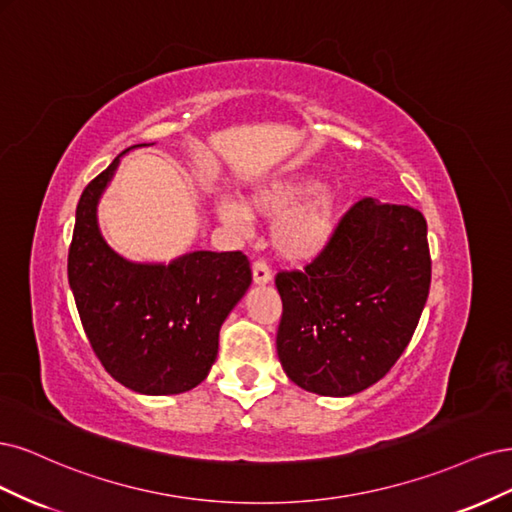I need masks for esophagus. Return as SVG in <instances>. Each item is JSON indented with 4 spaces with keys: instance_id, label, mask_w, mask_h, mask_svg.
Instances as JSON below:
<instances>
[{
    "instance_id": "esophagus-1",
    "label": "esophagus",
    "mask_w": 512,
    "mask_h": 512,
    "mask_svg": "<svg viewBox=\"0 0 512 512\" xmlns=\"http://www.w3.org/2000/svg\"><path fill=\"white\" fill-rule=\"evenodd\" d=\"M270 280H272L270 268H268L263 261H255V263H253V283L261 287V285H268Z\"/></svg>"
}]
</instances>
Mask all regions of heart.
<instances>
[{"label": "heart", "instance_id": "obj_1", "mask_svg": "<svg viewBox=\"0 0 512 512\" xmlns=\"http://www.w3.org/2000/svg\"><path fill=\"white\" fill-rule=\"evenodd\" d=\"M321 187V178L315 174L280 176L253 189L244 204L221 197L217 217L234 232H244L253 217L274 221L270 229L274 253L285 261L306 263L327 251L346 210L338 189Z\"/></svg>", "mask_w": 512, "mask_h": 512}]
</instances>
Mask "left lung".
Listing matches in <instances>:
<instances>
[{"label":"left lung","mask_w":512,"mask_h":512,"mask_svg":"<svg viewBox=\"0 0 512 512\" xmlns=\"http://www.w3.org/2000/svg\"><path fill=\"white\" fill-rule=\"evenodd\" d=\"M423 214L372 197L344 214L304 272H280V366L319 395L346 398L378 383L415 334L430 293Z\"/></svg>","instance_id":"8db88e82"}]
</instances>
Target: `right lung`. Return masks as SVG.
I'll return each mask as SVG.
<instances>
[{
    "label": "right lung",
    "mask_w": 512,
    "mask_h": 512,
    "mask_svg": "<svg viewBox=\"0 0 512 512\" xmlns=\"http://www.w3.org/2000/svg\"><path fill=\"white\" fill-rule=\"evenodd\" d=\"M148 144H136L140 148ZM123 151L76 206L68 278L95 355L114 381L142 395L200 385L219 353V332L251 285L240 251H193L170 263L131 261L106 242L97 204Z\"/></svg>",
    "instance_id": "obj_1"
}]
</instances>
